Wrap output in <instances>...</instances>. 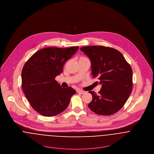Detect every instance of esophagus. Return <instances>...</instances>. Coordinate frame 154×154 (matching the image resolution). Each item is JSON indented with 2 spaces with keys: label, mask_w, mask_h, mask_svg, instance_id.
Masks as SVG:
<instances>
[{
  "label": "esophagus",
  "mask_w": 154,
  "mask_h": 154,
  "mask_svg": "<svg viewBox=\"0 0 154 154\" xmlns=\"http://www.w3.org/2000/svg\"><path fill=\"white\" fill-rule=\"evenodd\" d=\"M77 92H78V93H79V94H82L85 93V92L84 91L82 90H77Z\"/></svg>",
  "instance_id": "esophagus-1"
}]
</instances>
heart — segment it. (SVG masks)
I'll list each match as a JSON object with an SVG mask.
<instances>
[{"instance_id":"heart-1","label":"heart","mask_w":154,"mask_h":154,"mask_svg":"<svg viewBox=\"0 0 154 154\" xmlns=\"http://www.w3.org/2000/svg\"><path fill=\"white\" fill-rule=\"evenodd\" d=\"M88 59H87L86 57H83V56H80L79 58V61H80V60H87Z\"/></svg>"}]
</instances>
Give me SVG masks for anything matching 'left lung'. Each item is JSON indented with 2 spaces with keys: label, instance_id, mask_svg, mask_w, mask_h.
Wrapping results in <instances>:
<instances>
[{
  "label": "left lung",
  "instance_id": "left-lung-1",
  "mask_svg": "<svg viewBox=\"0 0 154 154\" xmlns=\"http://www.w3.org/2000/svg\"><path fill=\"white\" fill-rule=\"evenodd\" d=\"M91 63L92 75L102 85L98 94L89 91L92 100L88 105L95 113L112 115L122 108L133 88V71L123 55L118 50L103 46L80 48Z\"/></svg>",
  "mask_w": 154,
  "mask_h": 154
}]
</instances>
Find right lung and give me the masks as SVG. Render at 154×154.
<instances>
[{
  "label": "right lung",
  "instance_id": "1",
  "mask_svg": "<svg viewBox=\"0 0 154 154\" xmlns=\"http://www.w3.org/2000/svg\"><path fill=\"white\" fill-rule=\"evenodd\" d=\"M79 46L45 48L39 50L25 63L21 72V85L31 106L39 114L54 116L69 105L75 91L62 88L55 77L63 72L64 64Z\"/></svg>",
  "mask_w": 154,
  "mask_h": 154
}]
</instances>
